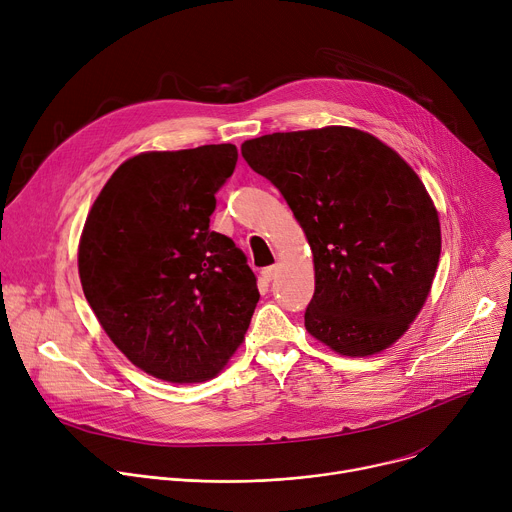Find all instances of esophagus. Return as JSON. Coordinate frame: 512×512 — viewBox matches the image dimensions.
<instances>
[{
	"instance_id": "obj_1",
	"label": "esophagus",
	"mask_w": 512,
	"mask_h": 512,
	"mask_svg": "<svg viewBox=\"0 0 512 512\" xmlns=\"http://www.w3.org/2000/svg\"><path fill=\"white\" fill-rule=\"evenodd\" d=\"M274 276H276V266H266V268L262 270V278H264V280L270 282Z\"/></svg>"
}]
</instances>
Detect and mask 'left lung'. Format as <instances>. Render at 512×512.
Here are the masks:
<instances>
[{"instance_id": "8db88e82", "label": "left lung", "mask_w": 512, "mask_h": 512, "mask_svg": "<svg viewBox=\"0 0 512 512\" xmlns=\"http://www.w3.org/2000/svg\"><path fill=\"white\" fill-rule=\"evenodd\" d=\"M242 156L287 199L315 262L305 327L344 356H370L421 311L441 252L439 217L415 170L344 126L276 132Z\"/></svg>"}]
</instances>
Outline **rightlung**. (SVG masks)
<instances>
[{
    "label": "right lung",
    "mask_w": 512,
    "mask_h": 512,
    "mask_svg": "<svg viewBox=\"0 0 512 512\" xmlns=\"http://www.w3.org/2000/svg\"><path fill=\"white\" fill-rule=\"evenodd\" d=\"M238 148L207 144L126 160L95 199L79 244L87 303L126 358L166 382L213 378L260 299L236 244L209 230Z\"/></svg>",
    "instance_id": "add662e5"
}]
</instances>
